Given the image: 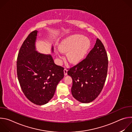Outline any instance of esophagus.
Masks as SVG:
<instances>
[{
  "label": "esophagus",
  "mask_w": 132,
  "mask_h": 132,
  "mask_svg": "<svg viewBox=\"0 0 132 132\" xmlns=\"http://www.w3.org/2000/svg\"><path fill=\"white\" fill-rule=\"evenodd\" d=\"M67 71H68V70L66 68H65L64 70V75H65V76H66V75H67Z\"/></svg>",
  "instance_id": "obj_1"
}]
</instances>
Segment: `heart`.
Here are the masks:
<instances>
[{
  "label": "heart",
  "instance_id": "b5f03b06",
  "mask_svg": "<svg viewBox=\"0 0 132 132\" xmlns=\"http://www.w3.org/2000/svg\"><path fill=\"white\" fill-rule=\"evenodd\" d=\"M90 45V42L87 37L75 34L64 39L61 43L59 48L63 53L67 52V59L70 63H76L84 58Z\"/></svg>",
  "mask_w": 132,
  "mask_h": 132
}]
</instances>
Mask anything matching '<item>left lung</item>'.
Masks as SVG:
<instances>
[{
  "label": "left lung",
  "mask_w": 132,
  "mask_h": 132,
  "mask_svg": "<svg viewBox=\"0 0 132 132\" xmlns=\"http://www.w3.org/2000/svg\"><path fill=\"white\" fill-rule=\"evenodd\" d=\"M108 58L102 42L97 39L86 59L68 69L72 79L71 93L82 103L95 100L101 92L105 82Z\"/></svg>",
  "instance_id": "left-lung-1"
}]
</instances>
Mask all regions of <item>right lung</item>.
Returning a JSON list of instances; mask_svg holds the SVG:
<instances>
[{
  "label": "right lung",
  "mask_w": 132,
  "mask_h": 132,
  "mask_svg": "<svg viewBox=\"0 0 132 132\" xmlns=\"http://www.w3.org/2000/svg\"><path fill=\"white\" fill-rule=\"evenodd\" d=\"M37 33L36 30L31 32L21 46L17 57L16 72L25 96L32 103L41 105L54 96L56 87L64 77V68L56 65L51 55L35 51Z\"/></svg>",
  "instance_id": "right-lung-1"
}]
</instances>
